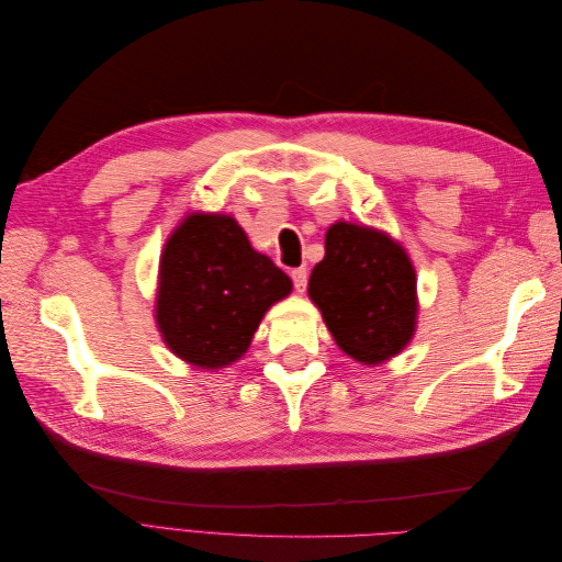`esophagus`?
I'll list each match as a JSON object with an SVG mask.
<instances>
[{"label":"esophagus","instance_id":"34e87169","mask_svg":"<svg viewBox=\"0 0 562 562\" xmlns=\"http://www.w3.org/2000/svg\"><path fill=\"white\" fill-rule=\"evenodd\" d=\"M291 277H293V283H295V291H297V293H304V288H307V279H310V271H307V267H297V269H293V271H291Z\"/></svg>","mask_w":562,"mask_h":562}]
</instances>
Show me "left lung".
<instances>
[{
	"mask_svg": "<svg viewBox=\"0 0 562 562\" xmlns=\"http://www.w3.org/2000/svg\"><path fill=\"white\" fill-rule=\"evenodd\" d=\"M417 279L407 252L384 232L335 223L312 269L310 297L337 347L361 363H382L415 335Z\"/></svg>",
	"mask_w": 562,
	"mask_h": 562,
	"instance_id": "obj_1",
	"label": "left lung"
}]
</instances>
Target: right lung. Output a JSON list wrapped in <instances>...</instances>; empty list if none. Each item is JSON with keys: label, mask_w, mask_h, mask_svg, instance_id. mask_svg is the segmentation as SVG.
<instances>
[{"label": "right lung", "mask_w": 562, "mask_h": 562, "mask_svg": "<svg viewBox=\"0 0 562 562\" xmlns=\"http://www.w3.org/2000/svg\"><path fill=\"white\" fill-rule=\"evenodd\" d=\"M293 291L229 215L192 213L166 241L157 323L178 359L217 370L239 361L265 312Z\"/></svg>", "instance_id": "add662e5"}]
</instances>
